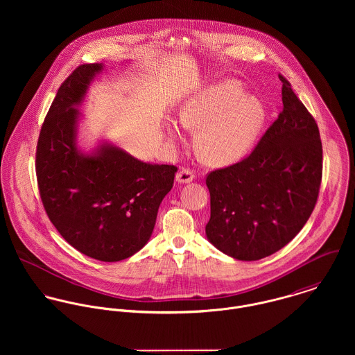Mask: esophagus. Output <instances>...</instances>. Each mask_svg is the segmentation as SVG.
I'll list each match as a JSON object with an SVG mask.
<instances>
[{"mask_svg":"<svg viewBox=\"0 0 355 355\" xmlns=\"http://www.w3.org/2000/svg\"><path fill=\"white\" fill-rule=\"evenodd\" d=\"M194 173L190 169H180L176 173V182L178 183H190L194 180Z\"/></svg>","mask_w":355,"mask_h":355,"instance_id":"esophagus-1","label":"esophagus"}]
</instances>
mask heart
<instances>
[{
  "mask_svg": "<svg viewBox=\"0 0 355 355\" xmlns=\"http://www.w3.org/2000/svg\"><path fill=\"white\" fill-rule=\"evenodd\" d=\"M182 125L200 132L197 150L209 165L224 166L242 159L253 148L266 120V109L255 97L245 96L236 80H224L190 98L179 113ZM171 142L183 134L175 121L165 127Z\"/></svg>",
  "mask_w": 355,
  "mask_h": 355,
  "instance_id": "obj_1",
  "label": "heart"
}]
</instances>
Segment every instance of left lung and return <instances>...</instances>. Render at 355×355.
I'll return each instance as SVG.
<instances>
[{"label": "left lung", "mask_w": 355, "mask_h": 355, "mask_svg": "<svg viewBox=\"0 0 355 355\" xmlns=\"http://www.w3.org/2000/svg\"><path fill=\"white\" fill-rule=\"evenodd\" d=\"M283 110L252 154L206 178L210 220L205 232L220 252L241 261L276 253L304 228L322 176L318 127L287 79Z\"/></svg>", "instance_id": "left-lung-1"}]
</instances>
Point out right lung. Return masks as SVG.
I'll use <instances>...</instances> for the list:
<instances>
[{"mask_svg": "<svg viewBox=\"0 0 355 355\" xmlns=\"http://www.w3.org/2000/svg\"><path fill=\"white\" fill-rule=\"evenodd\" d=\"M105 69L80 65L61 85L41 128L35 169L60 235L87 257L116 262L149 242L178 168L141 161L106 139L89 152L79 145L78 106Z\"/></svg>", "mask_w": 355, "mask_h": 355, "instance_id": "obj_1", "label": "right lung"}]
</instances>
